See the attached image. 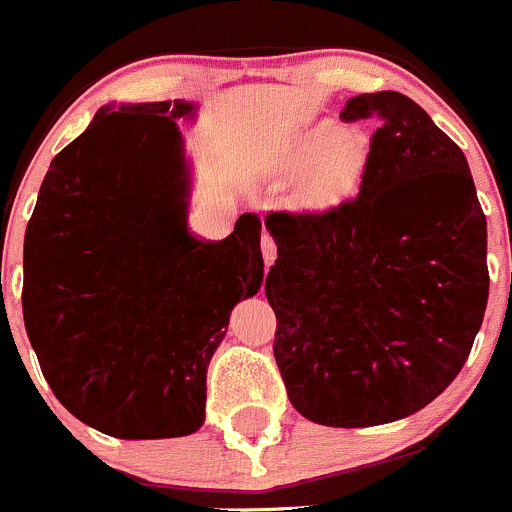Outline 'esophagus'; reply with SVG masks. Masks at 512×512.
Returning <instances> with one entry per match:
<instances>
[{"label": "esophagus", "mask_w": 512, "mask_h": 512, "mask_svg": "<svg viewBox=\"0 0 512 512\" xmlns=\"http://www.w3.org/2000/svg\"><path fill=\"white\" fill-rule=\"evenodd\" d=\"M260 247H262V260H265V265L270 267L272 262L277 260V245H275V240H272L270 232H265V235H262Z\"/></svg>", "instance_id": "esophagus-1"}]
</instances>
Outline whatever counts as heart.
Instances as JSON below:
<instances>
[{
    "instance_id": "b5f03b06",
    "label": "heart",
    "mask_w": 512,
    "mask_h": 512,
    "mask_svg": "<svg viewBox=\"0 0 512 512\" xmlns=\"http://www.w3.org/2000/svg\"><path fill=\"white\" fill-rule=\"evenodd\" d=\"M365 165V145L360 137L345 132L340 122L312 124L287 150V167L292 172L312 170V187L317 195H335L357 180Z\"/></svg>"
}]
</instances>
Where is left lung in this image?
<instances>
[{"label":"left lung","mask_w":512,"mask_h":512,"mask_svg":"<svg viewBox=\"0 0 512 512\" xmlns=\"http://www.w3.org/2000/svg\"><path fill=\"white\" fill-rule=\"evenodd\" d=\"M340 117L375 124L360 192L265 217V295L297 413L370 428L423 410L463 370L488 305V225L463 150L420 104L357 94Z\"/></svg>","instance_id":"1"}]
</instances>
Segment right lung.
Instances as JSON below:
<instances>
[{
  "mask_svg": "<svg viewBox=\"0 0 512 512\" xmlns=\"http://www.w3.org/2000/svg\"><path fill=\"white\" fill-rule=\"evenodd\" d=\"M175 102L102 107L52 160L24 235L22 312L44 380L89 428L180 438L205 423L207 365L262 285L260 217L220 242L187 230Z\"/></svg>",
  "mask_w": 512,
  "mask_h": 512,
  "instance_id": "obj_1",
  "label": "right lung"
}]
</instances>
